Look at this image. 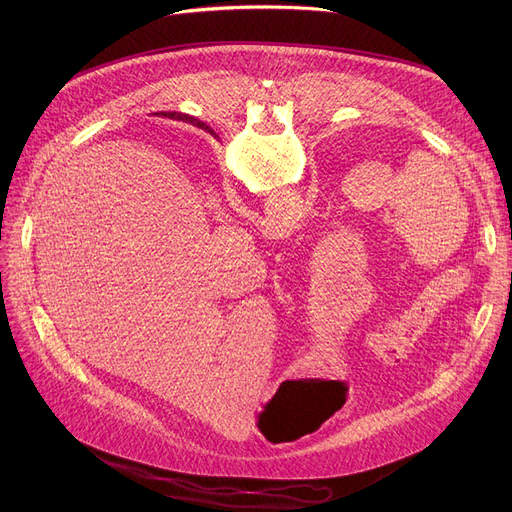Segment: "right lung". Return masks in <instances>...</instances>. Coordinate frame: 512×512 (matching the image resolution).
Here are the masks:
<instances>
[{
	"label": "right lung",
	"mask_w": 512,
	"mask_h": 512,
	"mask_svg": "<svg viewBox=\"0 0 512 512\" xmlns=\"http://www.w3.org/2000/svg\"><path fill=\"white\" fill-rule=\"evenodd\" d=\"M166 116H172V118H174V116H178L180 120H186V122H193L195 126H199V128H205V130H209V126H205L203 122H199V120H195V118H191V116H186V114H176V112H174V114H166Z\"/></svg>",
	"instance_id": "right-lung-1"
}]
</instances>
